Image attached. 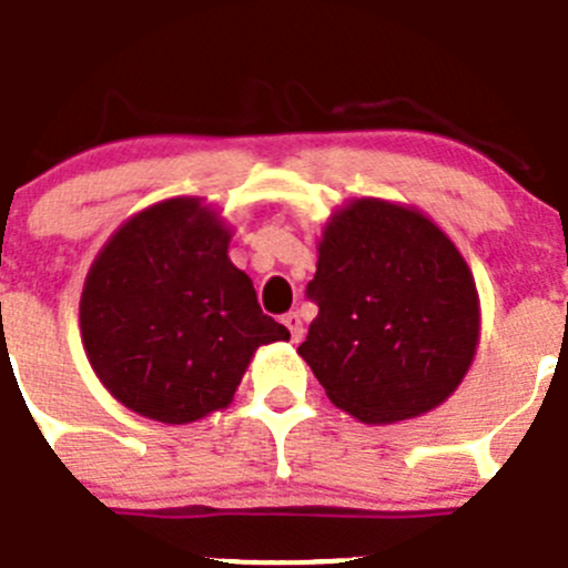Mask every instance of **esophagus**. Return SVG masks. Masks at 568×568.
I'll use <instances>...</instances> for the list:
<instances>
[{"instance_id": "obj_1", "label": "esophagus", "mask_w": 568, "mask_h": 568, "mask_svg": "<svg viewBox=\"0 0 568 568\" xmlns=\"http://www.w3.org/2000/svg\"><path fill=\"white\" fill-rule=\"evenodd\" d=\"M283 324L288 326V332H291V339H294V343H300L302 339V334H304V324H302V315L300 313H288L283 318Z\"/></svg>"}]
</instances>
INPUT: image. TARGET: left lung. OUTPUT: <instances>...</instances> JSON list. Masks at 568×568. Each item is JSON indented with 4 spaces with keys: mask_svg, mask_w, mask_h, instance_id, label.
<instances>
[{
    "mask_svg": "<svg viewBox=\"0 0 568 568\" xmlns=\"http://www.w3.org/2000/svg\"><path fill=\"white\" fill-rule=\"evenodd\" d=\"M307 296L318 315L300 356L326 397L364 425L444 405L479 348L474 272L446 231L410 204L364 195L334 209Z\"/></svg>",
    "mask_w": 568,
    "mask_h": 568,
    "instance_id": "left-lung-1",
    "label": "left lung"
}]
</instances>
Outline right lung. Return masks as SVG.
<instances>
[{
  "instance_id": "1",
  "label": "right lung",
  "mask_w": 568,
  "mask_h": 568,
  "mask_svg": "<svg viewBox=\"0 0 568 568\" xmlns=\"http://www.w3.org/2000/svg\"><path fill=\"white\" fill-rule=\"evenodd\" d=\"M234 225L195 195L130 214L89 266L81 343L116 403L143 419L190 425L234 403L261 345L288 339L231 264Z\"/></svg>"
}]
</instances>
